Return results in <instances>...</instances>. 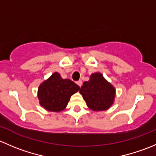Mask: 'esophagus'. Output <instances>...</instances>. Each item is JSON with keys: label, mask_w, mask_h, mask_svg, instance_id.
<instances>
[{"label": "esophagus", "mask_w": 156, "mask_h": 156, "mask_svg": "<svg viewBox=\"0 0 156 156\" xmlns=\"http://www.w3.org/2000/svg\"><path fill=\"white\" fill-rule=\"evenodd\" d=\"M76 84H77L78 86H80V87H81V86H82V85H83V83H82V81H81V80H79V81L76 82Z\"/></svg>", "instance_id": "34e87169"}]
</instances>
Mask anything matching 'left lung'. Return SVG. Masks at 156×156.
<instances>
[{
	"mask_svg": "<svg viewBox=\"0 0 156 156\" xmlns=\"http://www.w3.org/2000/svg\"><path fill=\"white\" fill-rule=\"evenodd\" d=\"M80 92L88 107L94 111L110 108L115 98V89L100 73L91 74L89 81L83 83Z\"/></svg>",
	"mask_w": 156,
	"mask_h": 156,
	"instance_id": "left-lung-1",
	"label": "left lung"
}]
</instances>
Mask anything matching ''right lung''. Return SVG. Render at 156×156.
Masks as SVG:
<instances>
[{"label": "right lung", "instance_id": "obj_1", "mask_svg": "<svg viewBox=\"0 0 156 156\" xmlns=\"http://www.w3.org/2000/svg\"><path fill=\"white\" fill-rule=\"evenodd\" d=\"M80 86L68 79H62L57 72L44 81L38 89L40 104L46 110L59 112L67 107L72 94Z\"/></svg>", "mask_w": 156, "mask_h": 156}]
</instances>
